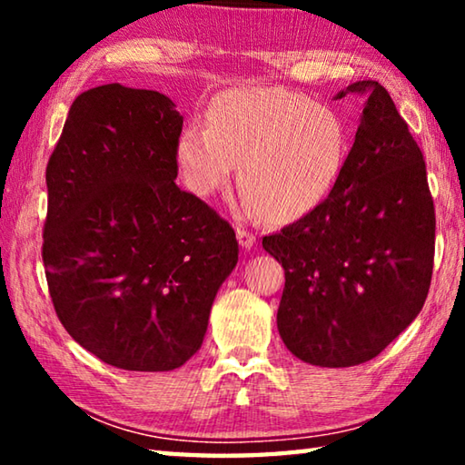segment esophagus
<instances>
[{"mask_svg":"<svg viewBox=\"0 0 465 465\" xmlns=\"http://www.w3.org/2000/svg\"><path fill=\"white\" fill-rule=\"evenodd\" d=\"M235 233H238V242L242 248H252L256 243V235L252 233L250 230H246V227L238 225V230H235Z\"/></svg>","mask_w":465,"mask_h":465,"instance_id":"1","label":"esophagus"}]
</instances>
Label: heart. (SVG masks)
I'll return each instance as SVG.
<instances>
[{
  "label": "heart",
  "mask_w": 465,
  "mask_h": 465,
  "mask_svg": "<svg viewBox=\"0 0 465 465\" xmlns=\"http://www.w3.org/2000/svg\"><path fill=\"white\" fill-rule=\"evenodd\" d=\"M349 137L341 114L302 94L240 88L211 104L207 127H186L176 162L188 191H222L240 163L238 184L252 213L274 222L302 217L332 191Z\"/></svg>",
  "instance_id": "heart-1"
}]
</instances>
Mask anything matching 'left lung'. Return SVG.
<instances>
[{
  "label": "left lung",
  "mask_w": 465,
  "mask_h": 465,
  "mask_svg": "<svg viewBox=\"0 0 465 465\" xmlns=\"http://www.w3.org/2000/svg\"><path fill=\"white\" fill-rule=\"evenodd\" d=\"M346 92L367 102L334 188L262 238L285 269L279 334L297 359L320 367L365 363L404 332L429 295L435 258L420 147L381 84L363 80Z\"/></svg>",
  "instance_id": "1"
}]
</instances>
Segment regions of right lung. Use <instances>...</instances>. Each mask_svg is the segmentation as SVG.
<instances>
[{"label": "right lung", "mask_w": 465, "mask_h": 465, "mask_svg": "<svg viewBox=\"0 0 465 465\" xmlns=\"http://www.w3.org/2000/svg\"><path fill=\"white\" fill-rule=\"evenodd\" d=\"M183 114L153 90L80 94L46 163L43 262L75 342L127 371H172L201 349L238 264L233 227L176 186Z\"/></svg>", "instance_id": "obj_1"}]
</instances>
